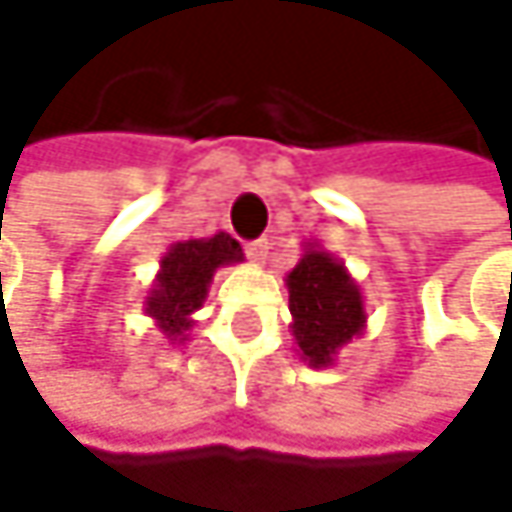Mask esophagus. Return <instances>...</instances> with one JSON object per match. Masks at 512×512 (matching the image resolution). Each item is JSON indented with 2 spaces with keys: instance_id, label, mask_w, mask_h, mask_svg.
Returning <instances> with one entry per match:
<instances>
[{
  "instance_id": "obj_1",
  "label": "esophagus",
  "mask_w": 512,
  "mask_h": 512,
  "mask_svg": "<svg viewBox=\"0 0 512 512\" xmlns=\"http://www.w3.org/2000/svg\"><path fill=\"white\" fill-rule=\"evenodd\" d=\"M245 254H248V261L264 264V261H267V254H270V242H267V239H254V242L245 245Z\"/></svg>"
}]
</instances>
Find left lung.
Here are the masks:
<instances>
[{
    "label": "left lung",
    "mask_w": 512,
    "mask_h": 512,
    "mask_svg": "<svg viewBox=\"0 0 512 512\" xmlns=\"http://www.w3.org/2000/svg\"><path fill=\"white\" fill-rule=\"evenodd\" d=\"M285 285L300 360L309 363V369L333 366L339 351L351 339L363 336L369 321L357 279L348 273L345 261L321 242H306L303 258L285 276Z\"/></svg>",
    "instance_id": "1"
}]
</instances>
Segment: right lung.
I'll use <instances>...</instances> for the list:
<instances>
[{
	"label": "right lung",
	"mask_w": 512,
	"mask_h": 512,
	"mask_svg": "<svg viewBox=\"0 0 512 512\" xmlns=\"http://www.w3.org/2000/svg\"><path fill=\"white\" fill-rule=\"evenodd\" d=\"M242 264V248L230 233L173 242L158 261L155 282L143 300V312L155 321L170 345L188 342L194 312L206 303L215 270Z\"/></svg>",
	"instance_id": "1"
}]
</instances>
